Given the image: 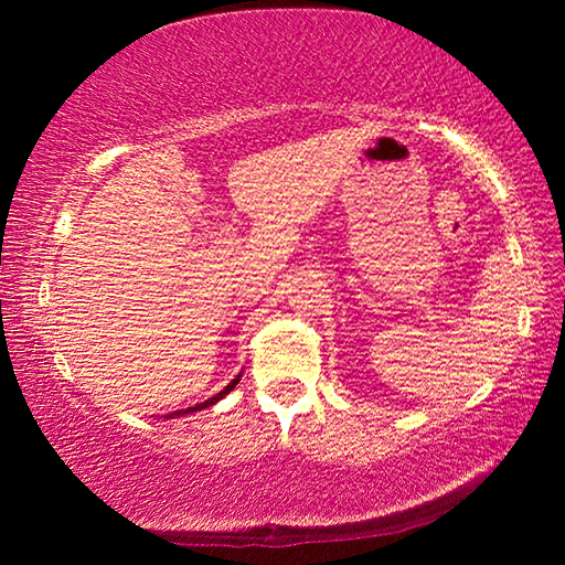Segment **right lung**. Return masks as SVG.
<instances>
[{
    "mask_svg": "<svg viewBox=\"0 0 565 565\" xmlns=\"http://www.w3.org/2000/svg\"><path fill=\"white\" fill-rule=\"evenodd\" d=\"M238 381H242V374H238L234 381H232V384H228L224 391H218V394L216 396H212V398H206L204 401V404H196V406H191V408H181V411H174V414H169V416H164V418H174V416H184V414H194V411H202V408H206V406H212V404H216V401L218 398H224L226 394H228V391H232L236 384H238Z\"/></svg>",
    "mask_w": 565,
    "mask_h": 565,
    "instance_id": "1",
    "label": "right lung"
}]
</instances>
